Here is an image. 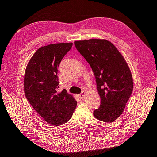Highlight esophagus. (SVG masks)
<instances>
[{
  "label": "esophagus",
  "mask_w": 157,
  "mask_h": 157,
  "mask_svg": "<svg viewBox=\"0 0 157 157\" xmlns=\"http://www.w3.org/2000/svg\"><path fill=\"white\" fill-rule=\"evenodd\" d=\"M85 96V92H82L81 94H78V97L80 99H83Z\"/></svg>",
  "instance_id": "obj_1"
}]
</instances>
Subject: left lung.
I'll return each instance as SVG.
<instances>
[{
  "mask_svg": "<svg viewBox=\"0 0 157 157\" xmlns=\"http://www.w3.org/2000/svg\"><path fill=\"white\" fill-rule=\"evenodd\" d=\"M75 45L96 77L101 105L94 111V116L103 122H113L124 111L133 91L134 83L128 63L107 40H78Z\"/></svg>",
  "mask_w": 157,
  "mask_h": 157,
  "instance_id": "1",
  "label": "left lung"
}]
</instances>
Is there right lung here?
<instances>
[{
	"label": "right lung",
	"instance_id": "1",
	"mask_svg": "<svg viewBox=\"0 0 157 157\" xmlns=\"http://www.w3.org/2000/svg\"><path fill=\"white\" fill-rule=\"evenodd\" d=\"M73 46L57 43L38 49L28 63L24 76V92L29 103L49 124L62 125L72 117L77 107L72 95L59 88L58 68Z\"/></svg>",
	"mask_w": 157,
	"mask_h": 157
}]
</instances>
